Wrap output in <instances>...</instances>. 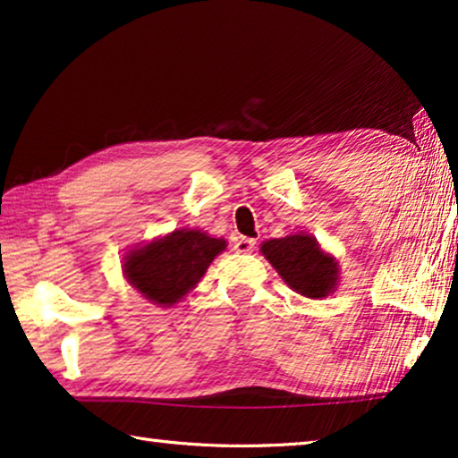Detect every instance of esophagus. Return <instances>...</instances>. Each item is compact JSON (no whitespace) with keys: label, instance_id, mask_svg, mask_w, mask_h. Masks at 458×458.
I'll use <instances>...</instances> for the list:
<instances>
[{"label":"esophagus","instance_id":"1","mask_svg":"<svg viewBox=\"0 0 458 458\" xmlns=\"http://www.w3.org/2000/svg\"><path fill=\"white\" fill-rule=\"evenodd\" d=\"M255 241H252V238H246V236H241V238H236L234 241V250L236 252H242V255H249V252H252L255 250Z\"/></svg>","mask_w":458,"mask_h":458}]
</instances>
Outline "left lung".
Instances as JSON below:
<instances>
[{"instance_id":"8db88e82","label":"left lung","mask_w":458,"mask_h":458,"mask_svg":"<svg viewBox=\"0 0 458 458\" xmlns=\"http://www.w3.org/2000/svg\"><path fill=\"white\" fill-rule=\"evenodd\" d=\"M260 252L295 293L310 300H322L338 285L340 268L336 259L326 255L311 234L300 232L273 238L263 242Z\"/></svg>"}]
</instances>
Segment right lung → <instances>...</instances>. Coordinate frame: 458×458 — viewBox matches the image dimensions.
Listing matches in <instances>:
<instances>
[{
    "label": "right lung",
    "mask_w": 458,
    "mask_h": 458,
    "mask_svg": "<svg viewBox=\"0 0 458 458\" xmlns=\"http://www.w3.org/2000/svg\"><path fill=\"white\" fill-rule=\"evenodd\" d=\"M224 249V238H212L201 230H173L130 250L124 259V275L142 297L169 308L198 285Z\"/></svg>",
    "instance_id": "1"
}]
</instances>
